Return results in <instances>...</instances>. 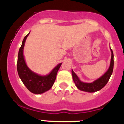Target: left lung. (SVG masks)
Instances as JSON below:
<instances>
[{
	"label": "left lung",
	"instance_id": "left-lung-1",
	"mask_svg": "<svg viewBox=\"0 0 124 124\" xmlns=\"http://www.w3.org/2000/svg\"><path fill=\"white\" fill-rule=\"evenodd\" d=\"M111 50V60H110V64L109 68L107 71L106 73L101 77L97 79L95 81L91 83H86L81 81L78 76L75 74L74 71L72 70V76H73V79L75 83L76 86L81 91H83L85 92H89V93H94V92L98 91L101 90L102 88L104 87L109 81V79L110 78V76L112 74L114 68V54L113 51L110 48Z\"/></svg>",
	"mask_w": 124,
	"mask_h": 124
}]
</instances>
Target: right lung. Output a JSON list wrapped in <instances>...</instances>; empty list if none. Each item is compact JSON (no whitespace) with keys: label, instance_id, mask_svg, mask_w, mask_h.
Returning <instances> with one entry per match:
<instances>
[{"label":"right lung","instance_id":"add662e5","mask_svg":"<svg viewBox=\"0 0 124 124\" xmlns=\"http://www.w3.org/2000/svg\"><path fill=\"white\" fill-rule=\"evenodd\" d=\"M29 34L30 33L23 38L22 46L19 49L17 60V71L20 78L28 90L33 94H40L51 88L55 81L58 71L62 63L58 64L51 73L46 76L38 75L30 70L26 64L23 54L25 41Z\"/></svg>","mask_w":124,"mask_h":124}]
</instances>
